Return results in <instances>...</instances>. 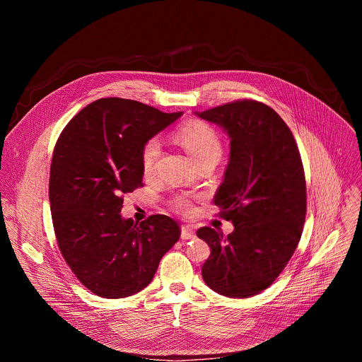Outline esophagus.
Masks as SVG:
<instances>
[{
    "mask_svg": "<svg viewBox=\"0 0 362 362\" xmlns=\"http://www.w3.org/2000/svg\"><path fill=\"white\" fill-rule=\"evenodd\" d=\"M182 239H185V240H189V239H194V230L190 228V226H186V225H183L182 226Z\"/></svg>",
    "mask_w": 362,
    "mask_h": 362,
    "instance_id": "esophagus-1",
    "label": "esophagus"
}]
</instances>
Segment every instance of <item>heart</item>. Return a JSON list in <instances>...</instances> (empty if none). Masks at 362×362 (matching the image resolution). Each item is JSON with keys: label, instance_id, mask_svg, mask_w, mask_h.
I'll use <instances>...</instances> for the list:
<instances>
[{"label": "heart", "instance_id": "b5f03b06", "mask_svg": "<svg viewBox=\"0 0 362 362\" xmlns=\"http://www.w3.org/2000/svg\"><path fill=\"white\" fill-rule=\"evenodd\" d=\"M176 137L182 146L189 151L196 165L203 162H218L222 156L223 144L219 133L208 123L202 120H189L180 124L176 130ZM160 154V141L151 137L144 141L140 151V163L144 176H151L156 169ZM190 200L180 196L175 200V208L180 212L190 211Z\"/></svg>", "mask_w": 362, "mask_h": 362}]
</instances>
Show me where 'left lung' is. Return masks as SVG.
<instances>
[{"mask_svg":"<svg viewBox=\"0 0 362 362\" xmlns=\"http://www.w3.org/2000/svg\"><path fill=\"white\" fill-rule=\"evenodd\" d=\"M196 115L230 137L214 202L235 226L226 238L208 226L196 232L211 246L202 276L221 295L253 296L279 276L300 239L306 215L300 154L286 123L264 103L238 100Z\"/></svg>","mask_w":362,"mask_h":362,"instance_id":"8db88e82","label":"left lung"}]
</instances>
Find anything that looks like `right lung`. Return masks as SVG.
Instances as JSON below:
<instances>
[{"label": "right lung", "mask_w": 362, "mask_h": 362, "mask_svg": "<svg viewBox=\"0 0 362 362\" xmlns=\"http://www.w3.org/2000/svg\"><path fill=\"white\" fill-rule=\"evenodd\" d=\"M183 113L109 97L78 112L62 132L49 169L48 197L60 252L93 293L126 298L144 289L180 228L166 215L123 219V194L143 186L146 140Z\"/></svg>", "instance_id": "right-lung-1"}]
</instances>
